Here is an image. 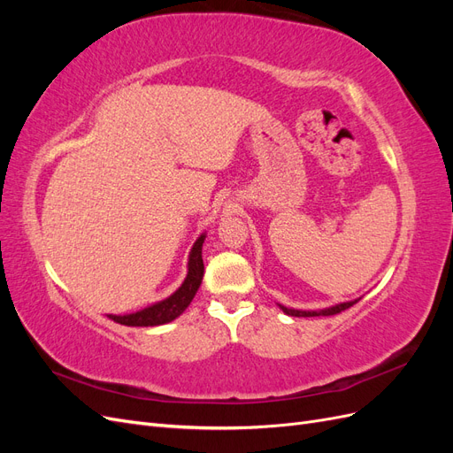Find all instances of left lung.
I'll return each instance as SVG.
<instances>
[{
  "instance_id": "1",
  "label": "left lung",
  "mask_w": 453,
  "mask_h": 453,
  "mask_svg": "<svg viewBox=\"0 0 453 453\" xmlns=\"http://www.w3.org/2000/svg\"><path fill=\"white\" fill-rule=\"evenodd\" d=\"M355 303H359L357 300H351V303H342V304H336V306H331V308H325V310H318V311H306V310H293V308H285L280 304V308L287 313V315H295V318H315V315H334V313H340L344 311L348 308H351Z\"/></svg>"
}]
</instances>
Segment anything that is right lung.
<instances>
[{
  "label": "right lung",
  "mask_w": 453,
  "mask_h": 453,
  "mask_svg": "<svg viewBox=\"0 0 453 453\" xmlns=\"http://www.w3.org/2000/svg\"><path fill=\"white\" fill-rule=\"evenodd\" d=\"M203 240H205V234H202L195 242L193 250H190L187 278L181 283L180 289H177L173 295L160 300V303H157L153 306L135 311V313L107 315V318L113 319L115 323L127 325V326H157V325L170 323L175 318H180V315L188 308V304L193 303V298H195L198 287L202 283V278H203V260H202Z\"/></svg>",
  "instance_id": "right-lung-1"
}]
</instances>
